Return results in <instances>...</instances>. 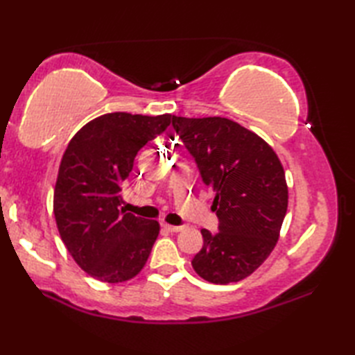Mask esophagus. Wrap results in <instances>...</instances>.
<instances>
[{"label": "esophagus", "mask_w": 355, "mask_h": 355, "mask_svg": "<svg viewBox=\"0 0 355 355\" xmlns=\"http://www.w3.org/2000/svg\"><path fill=\"white\" fill-rule=\"evenodd\" d=\"M162 227L164 229V230H168V232H173V233H177V232H182L184 227L183 225H171V224H166V223H163L162 224Z\"/></svg>", "instance_id": "obj_1"}]
</instances>
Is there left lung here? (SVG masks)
<instances>
[{
	"label": "left lung",
	"instance_id": "8db88e82",
	"mask_svg": "<svg viewBox=\"0 0 355 355\" xmlns=\"http://www.w3.org/2000/svg\"><path fill=\"white\" fill-rule=\"evenodd\" d=\"M172 126L215 192L220 232L202 229L192 267L205 281H243L262 266L279 239L288 187L279 157L266 140L225 117L172 116Z\"/></svg>",
	"mask_w": 355,
	"mask_h": 355
}]
</instances>
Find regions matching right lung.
<instances>
[{
  "label": "right lung",
  "instance_id": "1",
  "mask_svg": "<svg viewBox=\"0 0 355 355\" xmlns=\"http://www.w3.org/2000/svg\"><path fill=\"white\" fill-rule=\"evenodd\" d=\"M171 120V114L108 112L82 126L65 149L53 212L67 250L97 281H130L149 258L160 224L120 210V191L139 150Z\"/></svg>",
  "mask_w": 355,
  "mask_h": 355
}]
</instances>
